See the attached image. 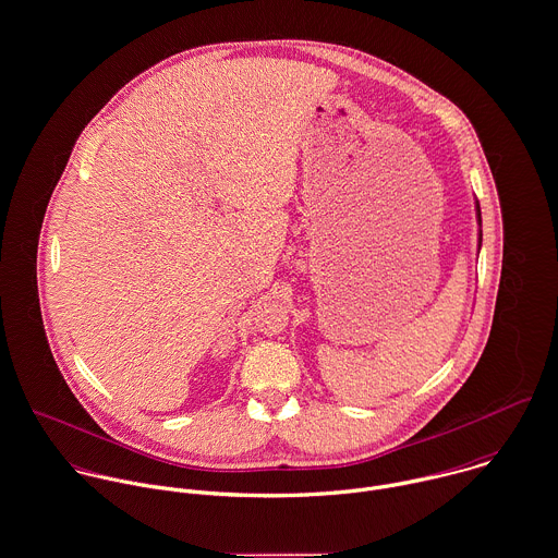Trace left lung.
I'll return each mask as SVG.
<instances>
[{
    "label": "left lung",
    "instance_id": "1",
    "mask_svg": "<svg viewBox=\"0 0 558 558\" xmlns=\"http://www.w3.org/2000/svg\"><path fill=\"white\" fill-rule=\"evenodd\" d=\"M476 214H478V225H481V205L476 203ZM481 242H483V231H478V246H481Z\"/></svg>",
    "mask_w": 558,
    "mask_h": 558
}]
</instances>
